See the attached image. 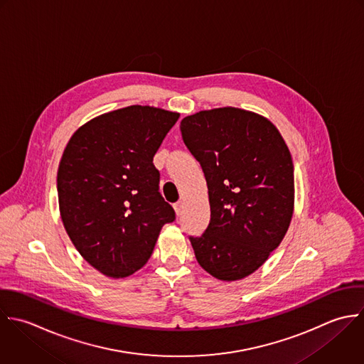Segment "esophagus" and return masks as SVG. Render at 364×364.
<instances>
[{
    "label": "esophagus",
    "mask_w": 364,
    "mask_h": 364,
    "mask_svg": "<svg viewBox=\"0 0 364 364\" xmlns=\"http://www.w3.org/2000/svg\"><path fill=\"white\" fill-rule=\"evenodd\" d=\"M183 208H184V203H183V201H178V203L174 204V210H176V214H177V215H181Z\"/></svg>",
    "instance_id": "34e87169"
}]
</instances>
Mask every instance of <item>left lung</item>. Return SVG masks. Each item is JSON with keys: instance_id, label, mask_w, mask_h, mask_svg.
<instances>
[{"instance_id": "left-lung-1", "label": "left lung", "mask_w": 364, "mask_h": 364, "mask_svg": "<svg viewBox=\"0 0 364 364\" xmlns=\"http://www.w3.org/2000/svg\"><path fill=\"white\" fill-rule=\"evenodd\" d=\"M180 129L203 167L211 208L205 232L190 238L196 258L220 281L244 279L265 264L291 225V151L269 119L232 106L190 114Z\"/></svg>"}]
</instances>
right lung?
I'll list each match as a JSON object with an SVG mask.
<instances>
[{
    "label": "right lung",
    "mask_w": 364,
    "mask_h": 364,
    "mask_svg": "<svg viewBox=\"0 0 364 364\" xmlns=\"http://www.w3.org/2000/svg\"><path fill=\"white\" fill-rule=\"evenodd\" d=\"M180 113L132 105L102 113L69 139L58 167L62 224L82 258L107 278L143 268L173 207L153 164Z\"/></svg>",
    "instance_id": "add662e5"
}]
</instances>
